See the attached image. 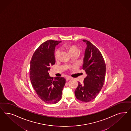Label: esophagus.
Listing matches in <instances>:
<instances>
[{
    "label": "esophagus",
    "mask_w": 131,
    "mask_h": 131,
    "mask_svg": "<svg viewBox=\"0 0 131 131\" xmlns=\"http://www.w3.org/2000/svg\"><path fill=\"white\" fill-rule=\"evenodd\" d=\"M71 79H72V78H71V77H70V76H67V77L66 78V80H71Z\"/></svg>",
    "instance_id": "34e87169"
}]
</instances>
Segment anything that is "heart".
<instances>
[{
  "mask_svg": "<svg viewBox=\"0 0 131 131\" xmlns=\"http://www.w3.org/2000/svg\"><path fill=\"white\" fill-rule=\"evenodd\" d=\"M64 48L70 53L71 55L73 54L74 53H79V49L78 48V47L76 46L75 45L72 44H67L64 46ZM61 52L59 50H57L55 51L54 53V57L56 60H59L60 57Z\"/></svg>",
  "mask_w": 131,
  "mask_h": 131,
  "instance_id": "obj_1",
  "label": "heart"
}]
</instances>
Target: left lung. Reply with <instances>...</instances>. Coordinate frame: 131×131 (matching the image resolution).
I'll list each match as a JSON object with an SVG mask.
<instances>
[{
  "label": "left lung",
  "instance_id": "8db88e82",
  "mask_svg": "<svg viewBox=\"0 0 131 131\" xmlns=\"http://www.w3.org/2000/svg\"><path fill=\"white\" fill-rule=\"evenodd\" d=\"M87 47L85 51L82 69L87 76L83 84L79 82L75 91L76 98L83 102H89L97 96L105 80L106 65L101 53L91 42L83 40Z\"/></svg>",
  "mask_w": 131,
  "mask_h": 131
}]
</instances>
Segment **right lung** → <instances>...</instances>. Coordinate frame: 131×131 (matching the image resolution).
I'll list each match as a JSON object with an SVG mask.
<instances>
[{"instance_id": "1", "label": "right lung", "mask_w": 131, "mask_h": 131, "mask_svg": "<svg viewBox=\"0 0 131 131\" xmlns=\"http://www.w3.org/2000/svg\"><path fill=\"white\" fill-rule=\"evenodd\" d=\"M61 41L49 40L36 50L30 61V79L38 97L47 104H56L62 95L66 83L63 77H51L49 71L55 64V46Z\"/></svg>"}]
</instances>
